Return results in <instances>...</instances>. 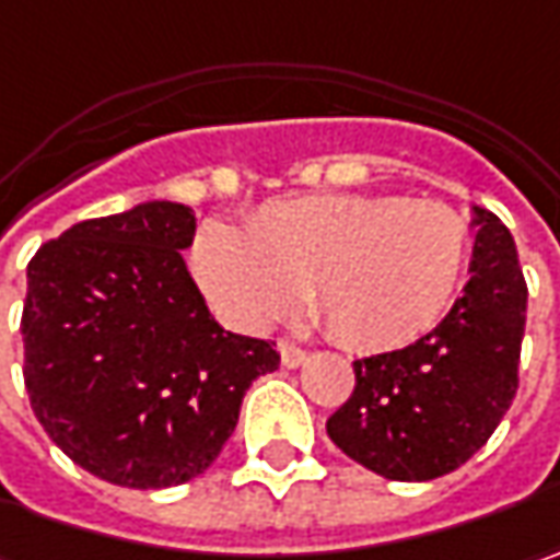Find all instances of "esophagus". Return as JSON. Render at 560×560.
<instances>
[{"label":"esophagus","instance_id":"esophagus-1","mask_svg":"<svg viewBox=\"0 0 560 560\" xmlns=\"http://www.w3.org/2000/svg\"><path fill=\"white\" fill-rule=\"evenodd\" d=\"M279 353L281 363H284L288 370H298V366H304L306 363V351L304 348H298L294 341H279Z\"/></svg>","mask_w":560,"mask_h":560}]
</instances>
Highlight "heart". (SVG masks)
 Wrapping results in <instances>:
<instances>
[{
  "mask_svg": "<svg viewBox=\"0 0 560 560\" xmlns=\"http://www.w3.org/2000/svg\"><path fill=\"white\" fill-rule=\"evenodd\" d=\"M470 262L467 219L435 200L326 194L269 203L250 229L209 222L194 272L241 326L291 316L304 291L328 331L357 351H395L439 326Z\"/></svg>",
  "mask_w": 560,
  "mask_h": 560,
  "instance_id": "heart-1",
  "label": "heart"
}]
</instances>
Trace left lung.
I'll list each match as a JSON object with an SVG mask.
<instances>
[{
    "label": "left lung",
    "mask_w": 560,
    "mask_h": 560,
    "mask_svg": "<svg viewBox=\"0 0 560 560\" xmlns=\"http://www.w3.org/2000/svg\"><path fill=\"white\" fill-rule=\"evenodd\" d=\"M476 229L470 281L448 316L401 351L353 360V395L328 439L360 467L425 482L467 464L517 395L526 281L511 232L489 209Z\"/></svg>",
    "instance_id": "1"
}]
</instances>
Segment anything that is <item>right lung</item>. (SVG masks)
Returning a JSON list of instances; mask_svg holds the SVG:
<instances>
[{"mask_svg":"<svg viewBox=\"0 0 560 560\" xmlns=\"http://www.w3.org/2000/svg\"><path fill=\"white\" fill-rule=\"evenodd\" d=\"M194 209L172 200L71 225L27 266L21 316L31 407L78 467L125 489H168L212 467L269 341L209 316L182 250Z\"/></svg>","mask_w":560,"mask_h":560,"instance_id":"right-lung-1","label":"right lung"}]
</instances>
